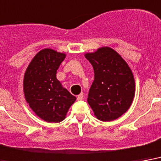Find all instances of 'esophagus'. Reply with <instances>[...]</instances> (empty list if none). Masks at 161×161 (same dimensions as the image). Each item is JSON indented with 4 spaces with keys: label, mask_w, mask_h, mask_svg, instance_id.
I'll return each mask as SVG.
<instances>
[{
    "label": "esophagus",
    "mask_w": 161,
    "mask_h": 161,
    "mask_svg": "<svg viewBox=\"0 0 161 161\" xmlns=\"http://www.w3.org/2000/svg\"><path fill=\"white\" fill-rule=\"evenodd\" d=\"M84 99V95H83V93H80V94L77 97V100L78 101H81Z\"/></svg>",
    "instance_id": "esophagus-1"
}]
</instances>
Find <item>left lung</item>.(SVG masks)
<instances>
[{"instance_id": "1", "label": "left lung", "mask_w": 161, "mask_h": 161, "mask_svg": "<svg viewBox=\"0 0 161 161\" xmlns=\"http://www.w3.org/2000/svg\"><path fill=\"white\" fill-rule=\"evenodd\" d=\"M85 57L92 64L95 78L87 102L101 121L115 120L130 108L135 93L134 75L113 48L103 47Z\"/></svg>"}]
</instances>
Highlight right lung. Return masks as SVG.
<instances>
[{
	"label": "right lung",
	"instance_id": "1",
	"mask_svg": "<svg viewBox=\"0 0 161 161\" xmlns=\"http://www.w3.org/2000/svg\"><path fill=\"white\" fill-rule=\"evenodd\" d=\"M65 53L44 48L39 51L27 66L23 79V92L29 107L48 123L63 121L75 97L56 78L57 69Z\"/></svg>",
	"mask_w": 161,
	"mask_h": 161
}]
</instances>
